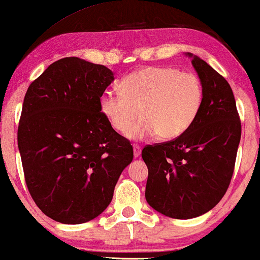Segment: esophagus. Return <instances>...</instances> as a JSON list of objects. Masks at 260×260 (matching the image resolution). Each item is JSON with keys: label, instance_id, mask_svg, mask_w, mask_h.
Wrapping results in <instances>:
<instances>
[{"label": "esophagus", "instance_id": "obj_1", "mask_svg": "<svg viewBox=\"0 0 260 260\" xmlns=\"http://www.w3.org/2000/svg\"><path fill=\"white\" fill-rule=\"evenodd\" d=\"M141 152H142V149H141L140 145L135 144L134 145V156H135V157H140Z\"/></svg>", "mask_w": 260, "mask_h": 260}]
</instances>
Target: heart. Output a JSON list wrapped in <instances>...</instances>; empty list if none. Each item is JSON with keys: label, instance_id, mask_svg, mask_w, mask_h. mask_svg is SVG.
Listing matches in <instances>:
<instances>
[{"label": "heart", "instance_id": "b5f03b06", "mask_svg": "<svg viewBox=\"0 0 260 260\" xmlns=\"http://www.w3.org/2000/svg\"><path fill=\"white\" fill-rule=\"evenodd\" d=\"M120 93L104 92L99 110L117 133L124 135L140 113L141 119L127 133L130 140L158 134L169 141L193 125L204 103V86L197 74L174 67H144L127 74Z\"/></svg>", "mask_w": 260, "mask_h": 260}]
</instances>
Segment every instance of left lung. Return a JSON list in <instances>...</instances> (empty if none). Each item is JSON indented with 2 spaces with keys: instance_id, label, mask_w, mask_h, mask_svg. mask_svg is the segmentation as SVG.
<instances>
[{
  "instance_id": "left-lung-1",
  "label": "left lung",
  "mask_w": 260,
  "mask_h": 260,
  "mask_svg": "<svg viewBox=\"0 0 260 260\" xmlns=\"http://www.w3.org/2000/svg\"><path fill=\"white\" fill-rule=\"evenodd\" d=\"M191 60L204 86L197 120L174 141L148 145L145 199L155 211L174 219L200 216L218 205L233 175L241 124L232 88L205 60Z\"/></svg>"
}]
</instances>
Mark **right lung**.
Returning a JSON list of instances; mask_svg holds the SVG:
<instances>
[{
  "label": "right lung",
  "instance_id": "1",
  "mask_svg": "<svg viewBox=\"0 0 260 260\" xmlns=\"http://www.w3.org/2000/svg\"><path fill=\"white\" fill-rule=\"evenodd\" d=\"M115 80L108 67L77 56L60 59L29 85L17 144L28 190L42 213L69 225L97 218L130 165V142L99 110Z\"/></svg>",
  "mask_w": 260,
  "mask_h": 260
}]
</instances>
